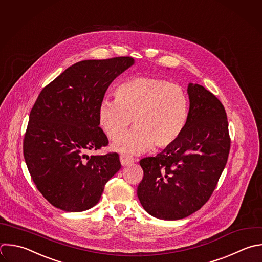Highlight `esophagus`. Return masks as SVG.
Masks as SVG:
<instances>
[{
	"instance_id": "obj_1",
	"label": "esophagus",
	"mask_w": 262,
	"mask_h": 262,
	"mask_svg": "<svg viewBox=\"0 0 262 262\" xmlns=\"http://www.w3.org/2000/svg\"><path fill=\"white\" fill-rule=\"evenodd\" d=\"M120 160H121V164L123 166H129V165H131L134 162V160L132 158H130V157H128L126 155H121L120 156Z\"/></svg>"
}]
</instances>
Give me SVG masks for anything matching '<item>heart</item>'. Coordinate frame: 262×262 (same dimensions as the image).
Segmentation results:
<instances>
[{
  "label": "heart",
  "mask_w": 262,
  "mask_h": 262,
  "mask_svg": "<svg viewBox=\"0 0 262 262\" xmlns=\"http://www.w3.org/2000/svg\"><path fill=\"white\" fill-rule=\"evenodd\" d=\"M116 99L103 98L97 108L98 125L111 140L120 137L132 119L137 127L117 140L113 148L140 154L152 144L166 148L182 135L189 117L184 89L158 77H134L115 90Z\"/></svg>",
  "instance_id": "heart-1"
}]
</instances>
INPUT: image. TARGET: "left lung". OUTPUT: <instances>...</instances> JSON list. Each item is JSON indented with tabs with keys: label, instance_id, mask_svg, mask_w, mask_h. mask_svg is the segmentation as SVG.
<instances>
[{
	"label": "left lung",
	"instance_id": "left-lung-1",
	"mask_svg": "<svg viewBox=\"0 0 262 262\" xmlns=\"http://www.w3.org/2000/svg\"><path fill=\"white\" fill-rule=\"evenodd\" d=\"M189 117L179 139L156 157L140 160L137 195L151 216L177 220L200 210L226 165L230 137L224 106L198 84H189Z\"/></svg>",
	"mask_w": 262,
	"mask_h": 262
}]
</instances>
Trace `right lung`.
Returning <instances> with one entry per match:
<instances>
[{
    "mask_svg": "<svg viewBox=\"0 0 262 262\" xmlns=\"http://www.w3.org/2000/svg\"><path fill=\"white\" fill-rule=\"evenodd\" d=\"M130 56L83 60L43 88L30 114L24 156L38 190L54 207L81 212L95 206L121 169L117 152L88 156L108 145L97 108Z\"/></svg>",
    "mask_w": 262,
    "mask_h": 262,
    "instance_id": "1",
    "label": "right lung"
}]
</instances>
